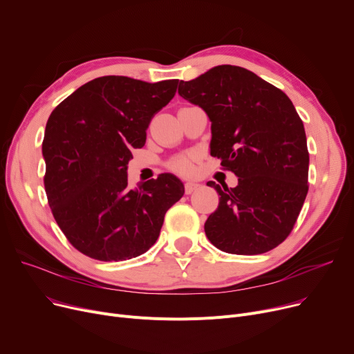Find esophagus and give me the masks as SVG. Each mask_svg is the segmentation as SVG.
I'll use <instances>...</instances> for the list:
<instances>
[{"mask_svg": "<svg viewBox=\"0 0 354 354\" xmlns=\"http://www.w3.org/2000/svg\"><path fill=\"white\" fill-rule=\"evenodd\" d=\"M198 188H199V183H195V182H187V183H185V194H187V195H191V194H192V192H195Z\"/></svg>", "mask_w": 354, "mask_h": 354, "instance_id": "34e87169", "label": "esophagus"}]
</instances>
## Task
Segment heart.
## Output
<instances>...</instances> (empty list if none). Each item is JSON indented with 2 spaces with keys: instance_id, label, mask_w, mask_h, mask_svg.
I'll return each instance as SVG.
<instances>
[{
  "instance_id": "heart-1",
  "label": "heart",
  "mask_w": 354,
  "mask_h": 354,
  "mask_svg": "<svg viewBox=\"0 0 354 354\" xmlns=\"http://www.w3.org/2000/svg\"><path fill=\"white\" fill-rule=\"evenodd\" d=\"M194 160H195V155H192V153L180 155V156H176L175 159H172L169 166L172 171H175L178 174L191 175L194 172Z\"/></svg>"
}]
</instances>
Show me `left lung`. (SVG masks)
I'll return each mask as SVG.
<instances>
[{
	"mask_svg": "<svg viewBox=\"0 0 354 354\" xmlns=\"http://www.w3.org/2000/svg\"><path fill=\"white\" fill-rule=\"evenodd\" d=\"M178 93L207 111L211 155L238 176L235 188L208 182L219 205L205 234L221 251L257 255L290 235L308 192L304 124L286 93L255 73L216 66Z\"/></svg>",
	"mask_w": 354,
	"mask_h": 354,
	"instance_id": "1",
	"label": "left lung"
}]
</instances>
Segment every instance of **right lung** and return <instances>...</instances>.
Instances as JSON below:
<instances>
[{"label":"right lung","mask_w":354,"mask_h":354,"mask_svg":"<svg viewBox=\"0 0 354 354\" xmlns=\"http://www.w3.org/2000/svg\"><path fill=\"white\" fill-rule=\"evenodd\" d=\"M179 80L146 83L124 76L91 80L64 99L47 120L44 187L53 216L68 243L99 261H124L151 248L183 183L160 174L127 187L132 149L169 103Z\"/></svg>","instance_id":"right-lung-1"}]
</instances>
